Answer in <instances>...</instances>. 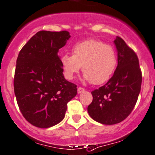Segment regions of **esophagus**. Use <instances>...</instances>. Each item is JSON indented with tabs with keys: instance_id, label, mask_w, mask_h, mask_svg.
I'll list each match as a JSON object with an SVG mask.
<instances>
[{
	"instance_id": "1",
	"label": "esophagus",
	"mask_w": 155,
	"mask_h": 155,
	"mask_svg": "<svg viewBox=\"0 0 155 155\" xmlns=\"http://www.w3.org/2000/svg\"><path fill=\"white\" fill-rule=\"evenodd\" d=\"M84 91H85V89H84L83 88H81V87H79V88H77V92L79 93V94H80V93L83 92Z\"/></svg>"
}]
</instances>
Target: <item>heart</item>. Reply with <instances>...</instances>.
I'll use <instances>...</instances> for the list:
<instances>
[{
    "label": "heart",
    "instance_id": "b5f03b06",
    "mask_svg": "<svg viewBox=\"0 0 155 155\" xmlns=\"http://www.w3.org/2000/svg\"><path fill=\"white\" fill-rule=\"evenodd\" d=\"M64 75L73 79L83 66V79L94 85L107 82L117 66V55L114 48L98 40L88 39L73 47V55H63L61 59Z\"/></svg>",
    "mask_w": 155,
    "mask_h": 155
}]
</instances>
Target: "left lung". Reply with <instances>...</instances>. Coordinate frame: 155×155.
<instances>
[{
    "label": "left lung",
    "mask_w": 155,
    "mask_h": 155,
    "mask_svg": "<svg viewBox=\"0 0 155 155\" xmlns=\"http://www.w3.org/2000/svg\"><path fill=\"white\" fill-rule=\"evenodd\" d=\"M114 42L117 51V67L104 85L91 91L93 100L88 107L90 117L105 125L120 123L130 115L138 100L142 79L134 51L120 37Z\"/></svg>",
    "instance_id": "left-lung-1"
}]
</instances>
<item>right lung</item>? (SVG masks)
<instances>
[{
    "label": "right lung",
    "instance_id": "obj_1",
    "mask_svg": "<svg viewBox=\"0 0 155 155\" xmlns=\"http://www.w3.org/2000/svg\"><path fill=\"white\" fill-rule=\"evenodd\" d=\"M70 38L67 31H40L18 55L14 93L25 119L38 128L63 120L67 103L77 94L76 85L64 78L58 52Z\"/></svg>",
    "mask_w": 155,
    "mask_h": 155
}]
</instances>
